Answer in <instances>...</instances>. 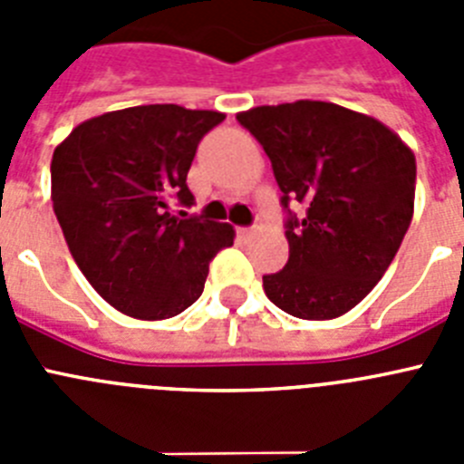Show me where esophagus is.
Here are the masks:
<instances>
[{"label": "esophagus", "instance_id": "34e87169", "mask_svg": "<svg viewBox=\"0 0 464 464\" xmlns=\"http://www.w3.org/2000/svg\"><path fill=\"white\" fill-rule=\"evenodd\" d=\"M237 232H239V237H253L256 235V227H239Z\"/></svg>", "mask_w": 464, "mask_h": 464}]
</instances>
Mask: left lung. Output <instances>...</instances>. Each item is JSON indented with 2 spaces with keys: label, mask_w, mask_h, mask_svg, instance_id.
I'll use <instances>...</instances> for the list:
<instances>
[{
  "label": "left lung",
  "mask_w": 464,
  "mask_h": 464,
  "mask_svg": "<svg viewBox=\"0 0 464 464\" xmlns=\"http://www.w3.org/2000/svg\"><path fill=\"white\" fill-rule=\"evenodd\" d=\"M237 121L272 160L290 216L288 265L265 295L302 321H332L372 293L413 218L416 158L391 127L332 102L256 106Z\"/></svg>",
  "instance_id": "8db88e82"
}]
</instances>
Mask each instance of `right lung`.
Wrapping results in <instances>:
<instances>
[{
	"label": "right lung",
	"mask_w": 464,
	"mask_h": 464,
	"mask_svg": "<svg viewBox=\"0 0 464 464\" xmlns=\"http://www.w3.org/2000/svg\"><path fill=\"white\" fill-rule=\"evenodd\" d=\"M220 111L146 104L83 121L57 143L51 199L69 253L102 297L139 321H165L202 295L208 262L235 244L227 223L190 207L188 169Z\"/></svg>",
	"instance_id": "add662e5"
}]
</instances>
